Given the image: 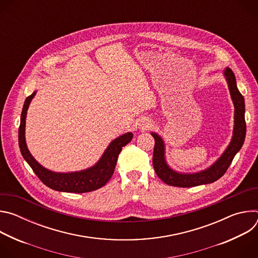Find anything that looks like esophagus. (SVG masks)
<instances>
[{"instance_id":"34e87169","label":"esophagus","mask_w":258,"mask_h":258,"mask_svg":"<svg viewBox=\"0 0 258 258\" xmlns=\"http://www.w3.org/2000/svg\"><path fill=\"white\" fill-rule=\"evenodd\" d=\"M147 125H149V124H147Z\"/></svg>"}]
</instances>
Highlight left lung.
<instances>
[{
  "label": "left lung",
  "mask_w": 258,
  "mask_h": 258,
  "mask_svg": "<svg viewBox=\"0 0 258 258\" xmlns=\"http://www.w3.org/2000/svg\"><path fill=\"white\" fill-rule=\"evenodd\" d=\"M225 77L227 79L231 97L235 106V126L233 139L224 154L209 168L197 173H178L170 169L164 159V144L162 139L152 133L155 140L153 152V166L158 177L169 186L191 188L204 183H210L222 177L229 166L231 165L235 155L239 152L244 144L246 136V122H245V103L244 97L237 88L236 78L232 69L225 70Z\"/></svg>",
  "instance_id": "left-lung-1"
}]
</instances>
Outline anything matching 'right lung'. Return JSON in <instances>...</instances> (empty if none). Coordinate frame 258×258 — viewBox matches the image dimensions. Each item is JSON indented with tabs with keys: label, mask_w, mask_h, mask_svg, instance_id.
<instances>
[{
	"label": "right lung",
	"mask_w": 258,
	"mask_h": 258,
	"mask_svg": "<svg viewBox=\"0 0 258 258\" xmlns=\"http://www.w3.org/2000/svg\"><path fill=\"white\" fill-rule=\"evenodd\" d=\"M34 95L35 92L25 99L18 131V142L23 158L32 168L36 176H38L47 187L59 192L87 193L98 190L105 186L114 172L117 158L122 150V147H124L132 141L133 134L126 133L110 143L102 158L98 161L96 165H94L91 168L69 173L53 172L51 170L46 169L39 162L35 161V159L29 153L25 143V117L29 103L31 99L34 97Z\"/></svg>",
	"instance_id": "add662e5"
}]
</instances>
